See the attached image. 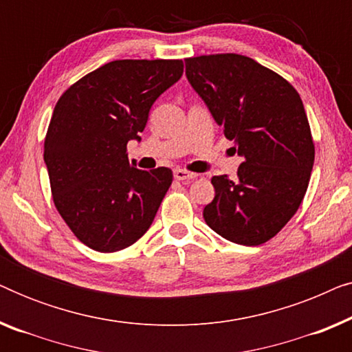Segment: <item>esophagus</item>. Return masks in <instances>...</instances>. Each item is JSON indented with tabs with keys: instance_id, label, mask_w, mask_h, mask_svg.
<instances>
[{
	"instance_id": "34e87169",
	"label": "esophagus",
	"mask_w": 352,
	"mask_h": 352,
	"mask_svg": "<svg viewBox=\"0 0 352 352\" xmlns=\"http://www.w3.org/2000/svg\"><path fill=\"white\" fill-rule=\"evenodd\" d=\"M197 175L195 173H190L187 170H182V168H177V170H175V179L176 181H190V179H195Z\"/></svg>"
}]
</instances>
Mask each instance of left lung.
<instances>
[{
    "instance_id": "left-lung-1",
    "label": "left lung",
    "mask_w": 352,
    "mask_h": 352,
    "mask_svg": "<svg viewBox=\"0 0 352 352\" xmlns=\"http://www.w3.org/2000/svg\"><path fill=\"white\" fill-rule=\"evenodd\" d=\"M186 75L240 157L237 176H213L206 224L226 240H271L300 208L314 165V141L298 91L240 54L189 57Z\"/></svg>"
}]
</instances>
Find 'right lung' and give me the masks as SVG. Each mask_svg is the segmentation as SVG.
I'll return each instance as SVG.
<instances>
[{
    "mask_svg": "<svg viewBox=\"0 0 352 352\" xmlns=\"http://www.w3.org/2000/svg\"><path fill=\"white\" fill-rule=\"evenodd\" d=\"M182 70L179 59L113 60L57 100L45 138V163L56 208L86 247L118 252L151 228L173 171L138 170L126 146L141 139L152 104Z\"/></svg>",
    "mask_w": 352,
    "mask_h": 352,
    "instance_id": "obj_1",
    "label": "right lung"
}]
</instances>
